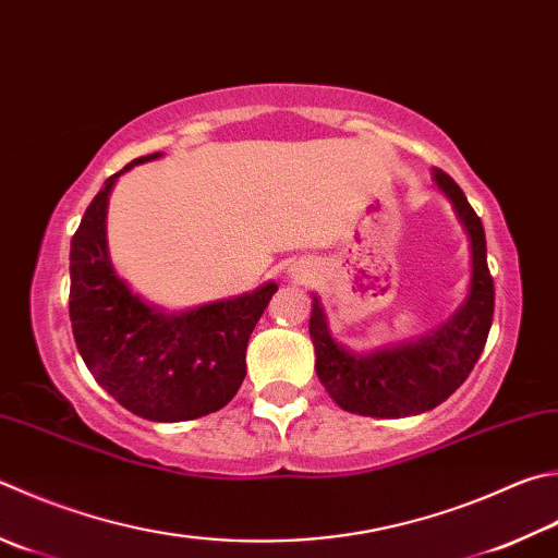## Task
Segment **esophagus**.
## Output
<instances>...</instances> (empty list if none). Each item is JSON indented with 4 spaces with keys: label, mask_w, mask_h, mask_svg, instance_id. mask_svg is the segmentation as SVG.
Segmentation results:
<instances>
[{
    "label": "esophagus",
    "mask_w": 558,
    "mask_h": 558,
    "mask_svg": "<svg viewBox=\"0 0 558 558\" xmlns=\"http://www.w3.org/2000/svg\"><path fill=\"white\" fill-rule=\"evenodd\" d=\"M314 272L310 266H305V263H295V266L290 268V278H295V280H310Z\"/></svg>",
    "instance_id": "1"
}]
</instances>
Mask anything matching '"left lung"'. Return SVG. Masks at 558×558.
Listing matches in <instances>:
<instances>
[{
  "label": "left lung",
  "instance_id": "1",
  "mask_svg": "<svg viewBox=\"0 0 558 558\" xmlns=\"http://www.w3.org/2000/svg\"><path fill=\"white\" fill-rule=\"evenodd\" d=\"M434 185L451 202L471 248L469 295L441 327L395 347L353 353L333 339L327 312L312 292L314 371L329 398L347 412L395 420L434 410L469 378L483 353L495 305L483 225L463 190L439 168H434Z\"/></svg>",
  "mask_w": 558,
  "mask_h": 558
}]
</instances>
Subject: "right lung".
Instances as JSON below:
<instances>
[{
	"label": "right lung",
	"mask_w": 558,
	"mask_h": 558,
	"mask_svg": "<svg viewBox=\"0 0 558 558\" xmlns=\"http://www.w3.org/2000/svg\"><path fill=\"white\" fill-rule=\"evenodd\" d=\"M150 154L105 180L70 244V322L80 356L121 408L150 422L217 412L246 378V347L276 282L182 312L146 302L119 276L107 244L111 187Z\"/></svg>",
	"instance_id": "right-lung-1"
}]
</instances>
